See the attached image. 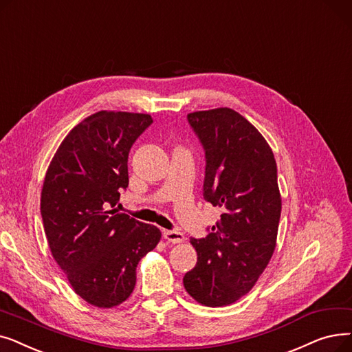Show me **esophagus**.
<instances>
[{
  "instance_id": "1",
  "label": "esophagus",
  "mask_w": 352,
  "mask_h": 352,
  "mask_svg": "<svg viewBox=\"0 0 352 352\" xmlns=\"http://www.w3.org/2000/svg\"><path fill=\"white\" fill-rule=\"evenodd\" d=\"M163 236L167 242L170 243H182L185 241V236H183V233L176 232V230H164L163 232Z\"/></svg>"
}]
</instances>
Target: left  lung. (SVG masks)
<instances>
[{
  "label": "left lung",
  "instance_id": "8db88e82",
  "mask_svg": "<svg viewBox=\"0 0 352 352\" xmlns=\"http://www.w3.org/2000/svg\"><path fill=\"white\" fill-rule=\"evenodd\" d=\"M188 120L206 155L204 197L222 209L204 239H190L197 263L183 278L205 307L236 302L255 287L276 246L282 199L272 148L229 107L193 111Z\"/></svg>",
  "mask_w": 352,
  "mask_h": 352
}]
</instances>
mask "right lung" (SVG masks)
<instances>
[{"label":"right lung","mask_w":352,"mask_h":352,"mask_svg":"<svg viewBox=\"0 0 352 352\" xmlns=\"http://www.w3.org/2000/svg\"><path fill=\"white\" fill-rule=\"evenodd\" d=\"M152 122L144 113L97 111L70 130L45 173L41 216L50 250L74 292L97 308L124 302L139 261L162 238L156 226L111 209L129 186L130 147Z\"/></svg>","instance_id":"add662e5"}]
</instances>
